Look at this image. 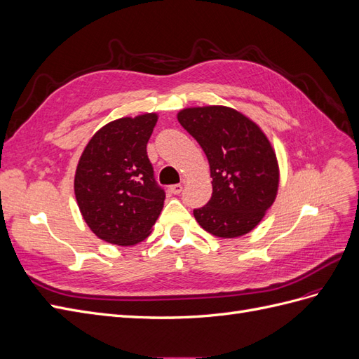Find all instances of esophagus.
Instances as JSON below:
<instances>
[{"mask_svg": "<svg viewBox=\"0 0 359 359\" xmlns=\"http://www.w3.org/2000/svg\"><path fill=\"white\" fill-rule=\"evenodd\" d=\"M169 191L172 194H180L182 191V184H173V186L169 187Z\"/></svg>", "mask_w": 359, "mask_h": 359, "instance_id": "obj_1", "label": "esophagus"}]
</instances>
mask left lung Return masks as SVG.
<instances>
[{
	"label": "left lung",
	"mask_w": 359,
	"mask_h": 359,
	"mask_svg": "<svg viewBox=\"0 0 359 359\" xmlns=\"http://www.w3.org/2000/svg\"><path fill=\"white\" fill-rule=\"evenodd\" d=\"M178 121L203 149L212 178V196L193 210L194 219L220 238L255 229L278 189L276 153L262 130L226 106L189 107Z\"/></svg>",
	"instance_id": "1"
}]
</instances>
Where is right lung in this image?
<instances>
[{"mask_svg":"<svg viewBox=\"0 0 359 359\" xmlns=\"http://www.w3.org/2000/svg\"><path fill=\"white\" fill-rule=\"evenodd\" d=\"M156 123V114L116 119L91 137L81 156L76 201L85 223L103 241L133 245L158 219L166 193L147 154Z\"/></svg>","mask_w":359,"mask_h":359,"instance_id":"right-lung-1","label":"right lung"}]
</instances>
